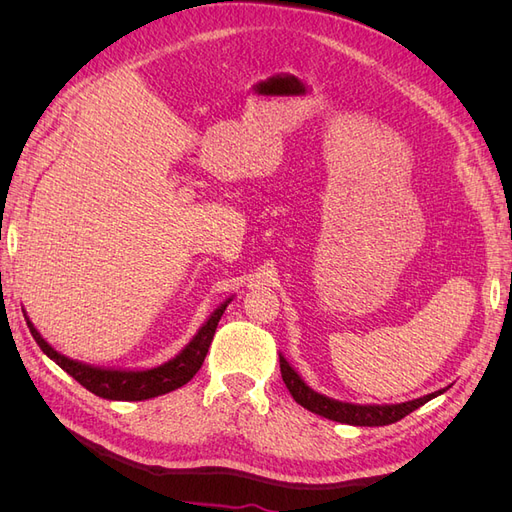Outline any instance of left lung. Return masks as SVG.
Instances as JSON below:
<instances>
[{
  "mask_svg": "<svg viewBox=\"0 0 512 512\" xmlns=\"http://www.w3.org/2000/svg\"><path fill=\"white\" fill-rule=\"evenodd\" d=\"M280 369H282L284 384L288 386L290 395L299 406L329 418V421L356 425V427H382V425L397 423L410 412H414L416 408L427 404L429 399L438 397L446 391V389L433 391L429 395H423L412 401H401V404H352V401H339L314 391L312 386L301 378L299 371L286 361V356L282 352H280Z\"/></svg>",
  "mask_w": 512,
  "mask_h": 512,
  "instance_id": "left-lung-1",
  "label": "left lung"
}]
</instances>
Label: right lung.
<instances>
[{
  "mask_svg": "<svg viewBox=\"0 0 512 512\" xmlns=\"http://www.w3.org/2000/svg\"><path fill=\"white\" fill-rule=\"evenodd\" d=\"M230 301L232 297H228L224 303H220L213 309L211 316L203 322V327L196 331V335L173 356V359H168L162 365L143 367V369L100 367V365L70 359V356L57 352L49 342H46V339L40 335V331L34 327V322L29 320L25 309H23V316L29 327V333L34 335L40 350L64 369L66 374H70L76 382L83 384L87 391H91L102 399H113V401H143V399H151V397L175 391L196 376V371L200 369V365H203L205 356L209 352L215 329H218V322Z\"/></svg>",
  "mask_w": 512,
  "mask_h": 512,
  "instance_id": "1",
  "label": "right lung"
}]
</instances>
